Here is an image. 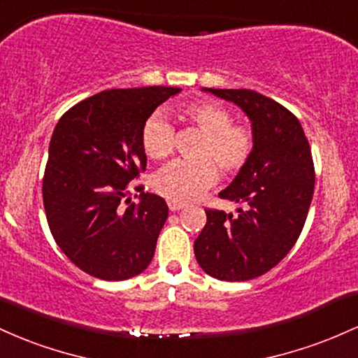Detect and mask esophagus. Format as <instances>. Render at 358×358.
<instances>
[{"instance_id": "1", "label": "esophagus", "mask_w": 358, "mask_h": 358, "mask_svg": "<svg viewBox=\"0 0 358 358\" xmlns=\"http://www.w3.org/2000/svg\"><path fill=\"white\" fill-rule=\"evenodd\" d=\"M167 206H169V210H171V211H178V210H180V208L184 206V203H178V201H171V199H169L167 201Z\"/></svg>"}]
</instances>
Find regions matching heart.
Returning a JSON list of instances; mask_svg holds the SVG:
<instances>
[{
	"mask_svg": "<svg viewBox=\"0 0 358 358\" xmlns=\"http://www.w3.org/2000/svg\"><path fill=\"white\" fill-rule=\"evenodd\" d=\"M182 118L203 131L196 145L194 160H176L154 176L152 186L164 198L178 203L198 198L218 179V166L228 176H236L250 164L255 136L250 128L233 123L230 110L220 103L201 99L187 104ZM142 147L148 157L166 160L176 148V130L167 118L154 113L142 130Z\"/></svg>",
	"mask_w": 358,
	"mask_h": 358,
	"instance_id": "obj_1",
	"label": "heart"
}]
</instances>
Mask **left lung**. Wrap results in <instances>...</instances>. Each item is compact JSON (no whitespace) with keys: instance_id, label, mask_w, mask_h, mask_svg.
<instances>
[{"instance_id":"obj_1","label":"left lung","mask_w":358,"mask_h":358,"mask_svg":"<svg viewBox=\"0 0 358 358\" xmlns=\"http://www.w3.org/2000/svg\"><path fill=\"white\" fill-rule=\"evenodd\" d=\"M238 104L252 122L250 164L220 192L243 204L238 215L206 211L194 255L220 280H250L275 267L294 247L315 192V164L299 120L287 108L252 90H206Z\"/></svg>"}]
</instances>
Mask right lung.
Listing matches in <instances>:
<instances>
[{"mask_svg": "<svg viewBox=\"0 0 358 358\" xmlns=\"http://www.w3.org/2000/svg\"><path fill=\"white\" fill-rule=\"evenodd\" d=\"M179 87L108 90L59 120L42 180L50 233L74 266L103 280H125L150 264L169 208L131 180L147 167L142 130ZM136 198V194H135Z\"/></svg>", "mask_w": 358, "mask_h": 358, "instance_id": "obj_1", "label": "right lung"}]
</instances>
